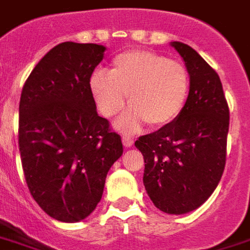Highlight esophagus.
<instances>
[{"instance_id":"34e87169","label":"esophagus","mask_w":250,"mask_h":250,"mask_svg":"<svg viewBox=\"0 0 250 250\" xmlns=\"http://www.w3.org/2000/svg\"><path fill=\"white\" fill-rule=\"evenodd\" d=\"M123 144L125 147H132L133 144H134V140H133V137L129 136H124L123 137Z\"/></svg>"}]
</instances>
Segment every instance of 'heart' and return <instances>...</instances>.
I'll list each match as a JSON object with an SVG mask.
<instances>
[{"label": "heart", "instance_id": "b5f03b06", "mask_svg": "<svg viewBox=\"0 0 250 250\" xmlns=\"http://www.w3.org/2000/svg\"><path fill=\"white\" fill-rule=\"evenodd\" d=\"M91 92L97 109L108 118L116 117L127 104L132 106L117 126L132 132L147 123L163 127L175 121L187 103L189 74L183 63L147 50L118 54L108 74L96 71Z\"/></svg>", "mask_w": 250, "mask_h": 250}]
</instances>
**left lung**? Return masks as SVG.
<instances>
[{
	"label": "left lung",
	"mask_w": 250,
	"mask_h": 250,
	"mask_svg": "<svg viewBox=\"0 0 250 250\" xmlns=\"http://www.w3.org/2000/svg\"><path fill=\"white\" fill-rule=\"evenodd\" d=\"M189 74V92L175 121L136 141L145 159L144 185L151 202L170 215L200 207L225 167L229 108L216 71L192 47L171 42Z\"/></svg>",
	"instance_id": "obj_1"
}]
</instances>
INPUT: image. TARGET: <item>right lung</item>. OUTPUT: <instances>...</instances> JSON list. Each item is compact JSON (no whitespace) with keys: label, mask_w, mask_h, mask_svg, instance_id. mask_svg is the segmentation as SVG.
I'll list each match as a JSON object with an SVG mask.
<instances>
[{"label":"right lung","mask_w":250,"mask_h":250,"mask_svg":"<svg viewBox=\"0 0 250 250\" xmlns=\"http://www.w3.org/2000/svg\"><path fill=\"white\" fill-rule=\"evenodd\" d=\"M106 50L64 42L39 61L22 88L21 161L34 200L48 216L78 223L89 216L105 178L123 155V142L97 114L92 72Z\"/></svg>","instance_id":"1"}]
</instances>
